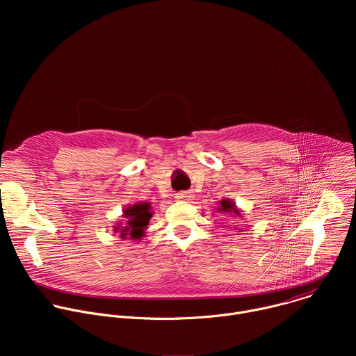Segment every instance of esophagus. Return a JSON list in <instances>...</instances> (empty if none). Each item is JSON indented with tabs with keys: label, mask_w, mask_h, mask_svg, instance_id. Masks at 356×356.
Here are the masks:
<instances>
[{
	"label": "esophagus",
	"mask_w": 356,
	"mask_h": 356,
	"mask_svg": "<svg viewBox=\"0 0 356 356\" xmlns=\"http://www.w3.org/2000/svg\"><path fill=\"white\" fill-rule=\"evenodd\" d=\"M176 197H177V198H180V200H181V198H188V197H190V195H188V193H179V194H177V195H176Z\"/></svg>",
	"instance_id": "1"
}]
</instances>
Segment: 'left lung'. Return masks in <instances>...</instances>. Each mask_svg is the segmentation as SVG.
<instances>
[{
  "label": "left lung",
  "mask_w": 356,
  "mask_h": 356,
  "mask_svg": "<svg viewBox=\"0 0 356 356\" xmlns=\"http://www.w3.org/2000/svg\"><path fill=\"white\" fill-rule=\"evenodd\" d=\"M218 211L232 216V217H242L241 214V209H238V206L235 204V201L231 198H222L221 201H218Z\"/></svg>",
  "instance_id": "1"
}]
</instances>
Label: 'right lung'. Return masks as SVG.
Returning <instances> with one entry per match:
<instances>
[{
    "instance_id": "right-lung-1",
    "label": "right lung",
    "mask_w": 356,
    "mask_h": 356,
    "mask_svg": "<svg viewBox=\"0 0 356 356\" xmlns=\"http://www.w3.org/2000/svg\"><path fill=\"white\" fill-rule=\"evenodd\" d=\"M154 217L150 202H136V204L127 206L122 211V218L117 225H114V231L120 234L121 239L139 241L145 236L150 218Z\"/></svg>"
}]
</instances>
